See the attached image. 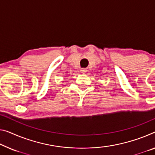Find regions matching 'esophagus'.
I'll list each match as a JSON object with an SVG mask.
<instances>
[{
  "instance_id": "obj_1",
  "label": "esophagus",
  "mask_w": 155,
  "mask_h": 155,
  "mask_svg": "<svg viewBox=\"0 0 155 155\" xmlns=\"http://www.w3.org/2000/svg\"><path fill=\"white\" fill-rule=\"evenodd\" d=\"M80 71H81V72H82V73H84L87 72V69H86V68H81Z\"/></svg>"
}]
</instances>
